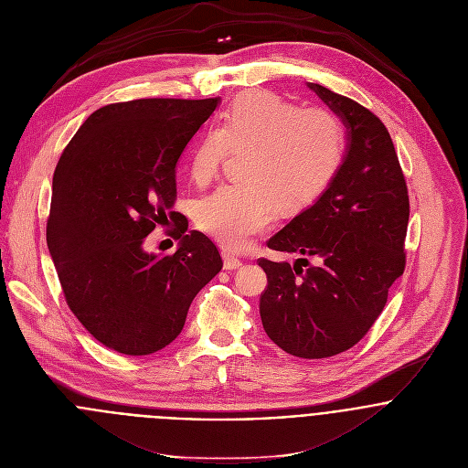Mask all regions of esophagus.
I'll list each match as a JSON object with an SVG mask.
<instances>
[{"instance_id": "obj_1", "label": "esophagus", "mask_w": 468, "mask_h": 468, "mask_svg": "<svg viewBox=\"0 0 468 468\" xmlns=\"http://www.w3.org/2000/svg\"><path fill=\"white\" fill-rule=\"evenodd\" d=\"M243 261L234 254V252H230V250H223V265H225V269H238L239 265H241Z\"/></svg>"}]
</instances>
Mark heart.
<instances>
[{
    "instance_id": "1",
    "label": "heart",
    "mask_w": 468,
    "mask_h": 468,
    "mask_svg": "<svg viewBox=\"0 0 468 468\" xmlns=\"http://www.w3.org/2000/svg\"><path fill=\"white\" fill-rule=\"evenodd\" d=\"M343 125L323 107H297L267 90L238 96L199 140L190 178L210 184L229 153L245 151L243 180L225 184L197 210V225L229 249L247 247L274 219L314 205L343 156Z\"/></svg>"
}]
</instances>
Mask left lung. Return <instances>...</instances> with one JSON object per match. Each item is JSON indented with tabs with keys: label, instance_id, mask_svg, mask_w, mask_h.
<instances>
[{
	"label": "left lung",
	"instance_id": "left-lung-1",
	"mask_svg": "<svg viewBox=\"0 0 468 468\" xmlns=\"http://www.w3.org/2000/svg\"><path fill=\"white\" fill-rule=\"evenodd\" d=\"M308 86L345 123L348 147L319 201L267 241L303 258L293 267L258 258L267 274L260 317L280 348L321 359L352 348L380 317L406 267L410 196L382 120L341 93Z\"/></svg>",
	"mask_w": 468,
	"mask_h": 468
}]
</instances>
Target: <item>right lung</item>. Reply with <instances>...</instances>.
<instances>
[{"instance_id": "add662e5", "label": "right lung", "mask_w": 468, "mask_h": 468, "mask_svg": "<svg viewBox=\"0 0 468 468\" xmlns=\"http://www.w3.org/2000/svg\"><path fill=\"white\" fill-rule=\"evenodd\" d=\"M219 98H151L101 107L79 127L53 173L48 247L66 304L100 343L147 356L182 330L196 295L221 271L214 241L173 212L175 165ZM169 217L179 249L143 250Z\"/></svg>"}]
</instances>
